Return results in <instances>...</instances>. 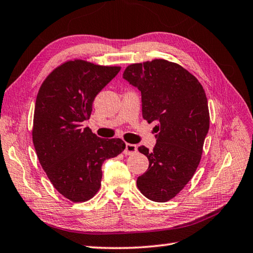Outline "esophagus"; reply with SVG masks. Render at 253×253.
Wrapping results in <instances>:
<instances>
[{
	"mask_svg": "<svg viewBox=\"0 0 253 253\" xmlns=\"http://www.w3.org/2000/svg\"><path fill=\"white\" fill-rule=\"evenodd\" d=\"M137 152V146L136 144L131 143H126L125 144V150H124V154L125 155H131Z\"/></svg>",
	"mask_w": 253,
	"mask_h": 253,
	"instance_id": "34e87169",
	"label": "esophagus"
}]
</instances>
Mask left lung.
<instances>
[{"label":"left lung","mask_w":253,"mask_h":253,"mask_svg":"<svg viewBox=\"0 0 253 253\" xmlns=\"http://www.w3.org/2000/svg\"><path fill=\"white\" fill-rule=\"evenodd\" d=\"M123 77L141 91L142 117L159 123L153 151L138 148L149 169L137 187L150 200L166 202L184 189L200 163L210 127L206 92L186 68L163 58L130 64Z\"/></svg>","instance_id":"8db88e82"}]
</instances>
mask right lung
I'll return each mask as SVG.
<instances>
[{
    "instance_id": "right-lung-1",
    "label": "right lung",
    "mask_w": 253,
    "mask_h": 253,
    "mask_svg": "<svg viewBox=\"0 0 253 253\" xmlns=\"http://www.w3.org/2000/svg\"><path fill=\"white\" fill-rule=\"evenodd\" d=\"M120 71L76 58L53 69L38 92L32 126L38 159L53 187L73 202L99 191L102 164L125 149L122 139L105 140L83 127L95 95Z\"/></svg>"
}]
</instances>
